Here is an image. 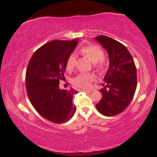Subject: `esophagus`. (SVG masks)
<instances>
[{"label":"esophagus","mask_w":157,"mask_h":157,"mask_svg":"<svg viewBox=\"0 0 157 157\" xmlns=\"http://www.w3.org/2000/svg\"><path fill=\"white\" fill-rule=\"evenodd\" d=\"M82 91H84V92L86 93H90L91 92V90H82Z\"/></svg>","instance_id":"esophagus-1"}]
</instances>
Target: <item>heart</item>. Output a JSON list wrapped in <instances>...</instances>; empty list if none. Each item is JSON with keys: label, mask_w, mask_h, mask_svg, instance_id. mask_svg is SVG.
I'll list each match as a JSON object with an SVG mask.
<instances>
[{"label": "heart", "mask_w": 157, "mask_h": 157, "mask_svg": "<svg viewBox=\"0 0 157 157\" xmlns=\"http://www.w3.org/2000/svg\"><path fill=\"white\" fill-rule=\"evenodd\" d=\"M79 52L86 56L89 60L95 63V66L99 69H102L105 67L104 52L102 49L96 44H89L81 47ZM76 63V56L75 54H71L68 57L66 63V68L68 71H71L75 68ZM96 79V76L93 73H81L77 75L72 80V83L76 88L82 89H88L91 87V83Z\"/></svg>", "instance_id": "obj_1"}]
</instances>
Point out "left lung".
I'll list each match as a JSON object with an SVG mask.
<instances>
[{"instance_id":"left-lung-1","label":"left lung","mask_w":157,"mask_h":157,"mask_svg":"<svg viewBox=\"0 0 157 157\" xmlns=\"http://www.w3.org/2000/svg\"><path fill=\"white\" fill-rule=\"evenodd\" d=\"M94 39L108 52L110 61L104 88L100 90L102 99L96 108L104 116H115L122 113L134 97L137 86L136 66L130 52L121 43L104 35Z\"/></svg>"}]
</instances>
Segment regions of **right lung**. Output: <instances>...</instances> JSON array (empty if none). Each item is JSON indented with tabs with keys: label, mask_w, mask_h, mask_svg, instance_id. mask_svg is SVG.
<instances>
[{
	"label": "right lung",
	"mask_w": 157,
	"mask_h": 157,
	"mask_svg": "<svg viewBox=\"0 0 157 157\" xmlns=\"http://www.w3.org/2000/svg\"><path fill=\"white\" fill-rule=\"evenodd\" d=\"M78 40H52L36 50L26 73V86L29 101L43 117L55 123L67 122L73 117L75 89H60L66 63Z\"/></svg>",
	"instance_id": "1"
}]
</instances>
